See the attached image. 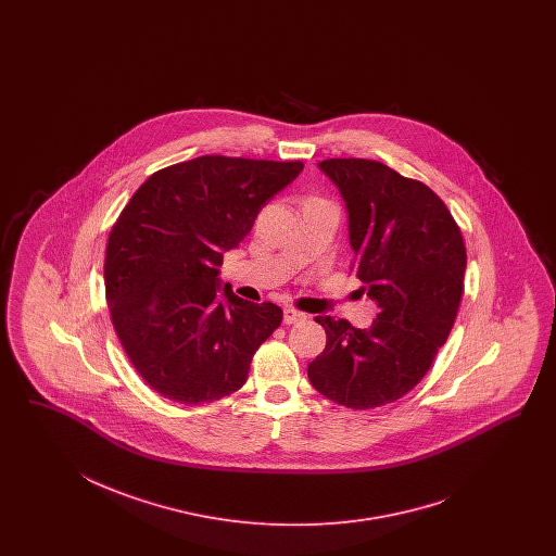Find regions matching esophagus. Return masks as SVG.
Segmentation results:
<instances>
[{"instance_id":"obj_1","label":"esophagus","mask_w":556,"mask_h":556,"mask_svg":"<svg viewBox=\"0 0 556 556\" xmlns=\"http://www.w3.org/2000/svg\"><path fill=\"white\" fill-rule=\"evenodd\" d=\"M303 320H305V316H303L302 312L291 309V307L283 309V321H286V324H298V321Z\"/></svg>"}]
</instances>
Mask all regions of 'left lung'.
Instances as JSON below:
<instances>
[{"mask_svg": "<svg viewBox=\"0 0 556 556\" xmlns=\"http://www.w3.org/2000/svg\"><path fill=\"white\" fill-rule=\"evenodd\" d=\"M361 291L377 303L369 328L318 316L326 349L307 365L324 397L353 409L391 404L416 388L453 330L467 251L451 212L430 187L367 159H328Z\"/></svg>", "mask_w": 556, "mask_h": 556, "instance_id": "obj_1", "label": "left lung"}]
</instances>
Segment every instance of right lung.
I'll use <instances>...</instances> for the list:
<instances>
[{"instance_id": "obj_1", "label": "right lung", "mask_w": 556, "mask_h": 556, "mask_svg": "<svg viewBox=\"0 0 556 556\" xmlns=\"http://www.w3.org/2000/svg\"><path fill=\"white\" fill-rule=\"evenodd\" d=\"M302 168L205 154L152 173L122 210L105 249V300L130 363L163 397L210 404L247 383L283 312L240 300L218 267Z\"/></svg>"}]
</instances>
